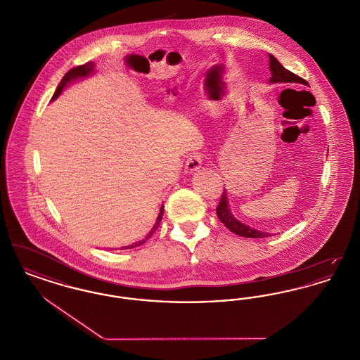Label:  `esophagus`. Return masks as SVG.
I'll return each instance as SVG.
<instances>
[{
    "mask_svg": "<svg viewBox=\"0 0 360 360\" xmlns=\"http://www.w3.org/2000/svg\"><path fill=\"white\" fill-rule=\"evenodd\" d=\"M202 166V155L194 154L188 156L186 160V169L188 172H197Z\"/></svg>",
    "mask_w": 360,
    "mask_h": 360,
    "instance_id": "1",
    "label": "esophagus"
}]
</instances>
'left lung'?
I'll return each mask as SVG.
<instances>
[{"instance_id": "1", "label": "left lung", "mask_w": 360, "mask_h": 360, "mask_svg": "<svg viewBox=\"0 0 360 360\" xmlns=\"http://www.w3.org/2000/svg\"><path fill=\"white\" fill-rule=\"evenodd\" d=\"M270 59V71H271V78H270V84H279V82H286V84H302V85H308V82L305 79H302L301 77L292 74L291 71L285 69L278 59L269 55ZM217 212V217L221 223L233 233L243 236V238H250V239H263V238H269L271 236V233L269 232H263V231H257L255 228H251L245 224L240 223L239 220L232 214L229 204H228V197H226V191L224 188L221 200L219 202V205L216 207Z\"/></svg>"}]
</instances>
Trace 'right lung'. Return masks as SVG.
I'll return each mask as SVG.
<instances>
[{
    "mask_svg": "<svg viewBox=\"0 0 360 360\" xmlns=\"http://www.w3.org/2000/svg\"><path fill=\"white\" fill-rule=\"evenodd\" d=\"M94 72V63L93 62H87L85 65H81V66H78V68H74V69L69 70L66 74H65V77L62 78V81L59 82V85L56 87V90H55V93H53V96H52L51 101L53 100H56L59 96H60V93L63 91V89L66 87V86L71 84L72 81H77V79H82V78H86V77H89V75H91ZM163 212H165V209H163V205L160 206V210H159V214H158V217H156V221H155V225L153 226V229L150 231V233L144 238L143 240H139L136 243H134L132 245H127V247H122L121 250H128V248H135L137 245H141L143 243H146L147 240L151 238V235L154 233L155 231L158 229V226H159V224L162 221V216H163Z\"/></svg>",
    "mask_w": 360,
    "mask_h": 360,
    "instance_id": "1",
    "label": "right lung"
}]
</instances>
